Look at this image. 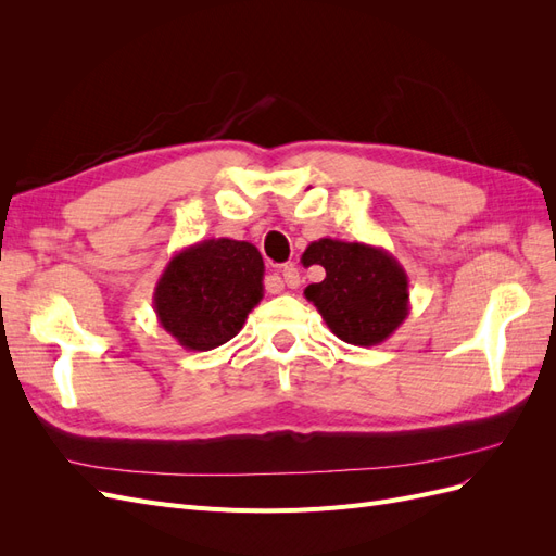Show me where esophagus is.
<instances>
[{"label": "esophagus", "instance_id": "esophagus-1", "mask_svg": "<svg viewBox=\"0 0 556 556\" xmlns=\"http://www.w3.org/2000/svg\"><path fill=\"white\" fill-rule=\"evenodd\" d=\"M280 274H282V282L288 285V288H299V282H301V276H299V268L294 266V264H288V266H282L280 268Z\"/></svg>", "mask_w": 556, "mask_h": 556}]
</instances>
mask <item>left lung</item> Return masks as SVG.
I'll list each match as a JSON object with an SVG mask.
<instances>
[{"instance_id":"8db88e82","label":"left lung","mask_w":556,"mask_h":556,"mask_svg":"<svg viewBox=\"0 0 556 556\" xmlns=\"http://www.w3.org/2000/svg\"><path fill=\"white\" fill-rule=\"evenodd\" d=\"M304 264L325 268V280L308 285L304 294L350 345H380L410 313L408 276L382 248L319 239L306 248Z\"/></svg>"}]
</instances>
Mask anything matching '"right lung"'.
<instances>
[{"label": "right lung", "mask_w": 556, "mask_h": 556, "mask_svg": "<svg viewBox=\"0 0 556 556\" xmlns=\"http://www.w3.org/2000/svg\"><path fill=\"white\" fill-rule=\"evenodd\" d=\"M264 260L248 241L208 239L182 248L162 271L153 308L185 350H213L241 331L264 296Z\"/></svg>", "instance_id": "1"}]
</instances>
